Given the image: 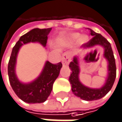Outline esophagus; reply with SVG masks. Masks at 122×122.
<instances>
[{
	"mask_svg": "<svg viewBox=\"0 0 122 122\" xmlns=\"http://www.w3.org/2000/svg\"><path fill=\"white\" fill-rule=\"evenodd\" d=\"M71 56L68 53H65L62 57V63L63 66H67L71 61Z\"/></svg>",
	"mask_w": 122,
	"mask_h": 122,
	"instance_id": "obj_1",
	"label": "esophagus"
}]
</instances>
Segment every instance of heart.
<instances>
[{
	"mask_svg": "<svg viewBox=\"0 0 122 122\" xmlns=\"http://www.w3.org/2000/svg\"><path fill=\"white\" fill-rule=\"evenodd\" d=\"M70 39L72 41H75L78 39V41L81 44L85 43L87 41V36H81L80 37V35L78 33H73L70 35Z\"/></svg>",
	"mask_w": 122,
	"mask_h": 122,
	"instance_id": "1",
	"label": "heart"
}]
</instances>
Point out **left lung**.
Masks as SVG:
<instances>
[{
	"label": "left lung",
	"instance_id": "1",
	"mask_svg": "<svg viewBox=\"0 0 122 122\" xmlns=\"http://www.w3.org/2000/svg\"><path fill=\"white\" fill-rule=\"evenodd\" d=\"M90 35L93 37L85 44V47H93L95 45H99L103 47L104 57L108 62V75L105 85L100 88H90L85 86L81 83L79 80L80 68L78 58L76 56L73 58V60L69 64L71 72L68 81L72 86L71 90L73 93L76 96L86 101L97 100L106 95L112 87L114 83L117 71L115 59L110 42L100 34L96 33L90 29Z\"/></svg>",
	"mask_w": 122,
	"mask_h": 122
}]
</instances>
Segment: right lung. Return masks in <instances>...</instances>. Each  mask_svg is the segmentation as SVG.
<instances>
[{
	"label": "right lung",
	"mask_w": 122,
	"mask_h": 122,
	"mask_svg": "<svg viewBox=\"0 0 122 122\" xmlns=\"http://www.w3.org/2000/svg\"><path fill=\"white\" fill-rule=\"evenodd\" d=\"M51 28H35L22 35L15 44L8 62V72L12 90L22 101L27 103H41L46 100L53 88V84L59 75L62 67L61 62L53 64L49 61L45 63L39 76L30 83H21L15 74V65L20 48L29 42H39L46 46L48 35Z\"/></svg>",
	"instance_id": "obj_1"
}]
</instances>
